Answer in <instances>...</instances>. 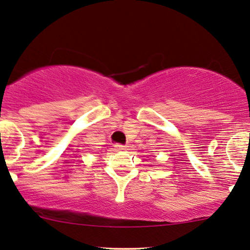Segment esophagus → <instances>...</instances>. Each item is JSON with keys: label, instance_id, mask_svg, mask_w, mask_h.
<instances>
[{"label": "esophagus", "instance_id": "34e87169", "mask_svg": "<svg viewBox=\"0 0 250 250\" xmlns=\"http://www.w3.org/2000/svg\"><path fill=\"white\" fill-rule=\"evenodd\" d=\"M114 147H115V149H117V150H125V149H127V146H123V145H115Z\"/></svg>", "mask_w": 250, "mask_h": 250}]
</instances>
